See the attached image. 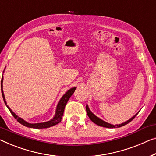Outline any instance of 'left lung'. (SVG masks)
<instances>
[{
	"label": "left lung",
	"mask_w": 156,
	"mask_h": 156,
	"mask_svg": "<svg viewBox=\"0 0 156 156\" xmlns=\"http://www.w3.org/2000/svg\"><path fill=\"white\" fill-rule=\"evenodd\" d=\"M86 111H87L88 117L90 118V119L93 122L95 123V124H97V125H99V126H101V127H107V128H117V127H120L122 126H124V125L128 124L129 122H131L132 120H133L134 118H135V116L138 114V113H136V114L134 115L133 117L130 118L129 120H128L126 122L122 123V124L113 125L110 124V123H108V122H106L105 121H104V120H102L101 119H100V118L97 117V116L95 115L94 114H93V113L91 112V111L90 110V108H89V107H88L87 105H86Z\"/></svg>",
	"instance_id": "1"
}]
</instances>
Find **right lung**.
<instances>
[{
	"mask_svg": "<svg viewBox=\"0 0 156 156\" xmlns=\"http://www.w3.org/2000/svg\"><path fill=\"white\" fill-rule=\"evenodd\" d=\"M2 84H3V78H2V80H1V92H2V95H3V98L5 104L7 107H8V108L9 109V111H10L12 115L14 116V118H15V119H17V121L20 123H21L22 125H24V126L28 127H31V128H36V129L48 128V127H50L54 126V125H57V124H58V123H59L60 122H61L62 118V116H63V114H64V111L65 106H66L67 101H69V98H70V97H71V95L73 94L74 91H75L76 89V87H72V88H71L70 90H69L68 91H67L63 95V97H62L61 99H60V101H59V103H58V104H57V109H56L55 115L54 116V118H53L52 120H50V121H47V122H45L34 123V124H32V123L27 122L25 121L24 120H23L22 118L18 117V116L16 115L11 110L10 107H9V106L7 105L5 99V95H4V93H3V85H2Z\"/></svg>",
	"mask_w": 156,
	"mask_h": 156,
	"instance_id": "1",
	"label": "right lung"
}]
</instances>
